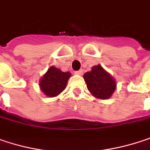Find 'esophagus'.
I'll return each mask as SVG.
<instances>
[{"label": "esophagus", "mask_w": 150, "mask_h": 150, "mask_svg": "<svg viewBox=\"0 0 150 150\" xmlns=\"http://www.w3.org/2000/svg\"><path fill=\"white\" fill-rule=\"evenodd\" d=\"M75 74H77V75H82L83 74V71L82 70L77 71H75Z\"/></svg>", "instance_id": "esophagus-1"}]
</instances>
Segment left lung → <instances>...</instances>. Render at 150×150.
Segmentation results:
<instances>
[{
	"label": "left lung",
	"instance_id": "obj_1",
	"mask_svg": "<svg viewBox=\"0 0 150 150\" xmlns=\"http://www.w3.org/2000/svg\"><path fill=\"white\" fill-rule=\"evenodd\" d=\"M83 79L91 94L96 98L108 100L116 90V81L101 65L94 66L83 75Z\"/></svg>",
	"mask_w": 150,
	"mask_h": 150
}]
</instances>
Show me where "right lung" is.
<instances>
[{
  "label": "right lung",
  "mask_w": 150,
  "mask_h": 150,
  "mask_svg": "<svg viewBox=\"0 0 150 150\" xmlns=\"http://www.w3.org/2000/svg\"><path fill=\"white\" fill-rule=\"evenodd\" d=\"M71 76L69 71L64 72L51 66L39 81L40 90L48 97H55L66 89Z\"/></svg>",
  "instance_id": "1"
}]
</instances>
